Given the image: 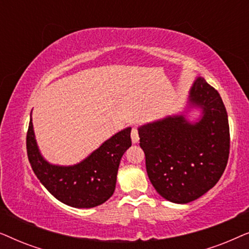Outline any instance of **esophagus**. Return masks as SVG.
<instances>
[{
    "label": "esophagus",
    "mask_w": 249,
    "mask_h": 249,
    "mask_svg": "<svg viewBox=\"0 0 249 249\" xmlns=\"http://www.w3.org/2000/svg\"><path fill=\"white\" fill-rule=\"evenodd\" d=\"M131 141L134 144H137L139 142V135H138V129L137 128H132L131 130Z\"/></svg>",
    "instance_id": "34e87169"
}]
</instances>
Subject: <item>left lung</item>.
<instances>
[{
  "mask_svg": "<svg viewBox=\"0 0 249 249\" xmlns=\"http://www.w3.org/2000/svg\"><path fill=\"white\" fill-rule=\"evenodd\" d=\"M194 107L202 113L197 122L176 114L138 128L152 185L163 198L177 204L193 202L213 188L229 158L226 107L202 77L189 90L188 108Z\"/></svg>",
  "mask_w": 249,
  "mask_h": 249,
  "instance_id": "left-lung-1",
  "label": "left lung"
}]
</instances>
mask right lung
Returning a JSON list of instances; mask_svg holds the SVG:
<instances>
[{
  "label": "right lung",
  "mask_w": 249,
  "mask_h": 249,
  "mask_svg": "<svg viewBox=\"0 0 249 249\" xmlns=\"http://www.w3.org/2000/svg\"><path fill=\"white\" fill-rule=\"evenodd\" d=\"M130 131L128 127L117 132L77 164L55 165L40 154L30 118L27 154L36 177L56 199L77 209H90L113 195L121 158L131 146Z\"/></svg>",
  "instance_id": "1"
}]
</instances>
